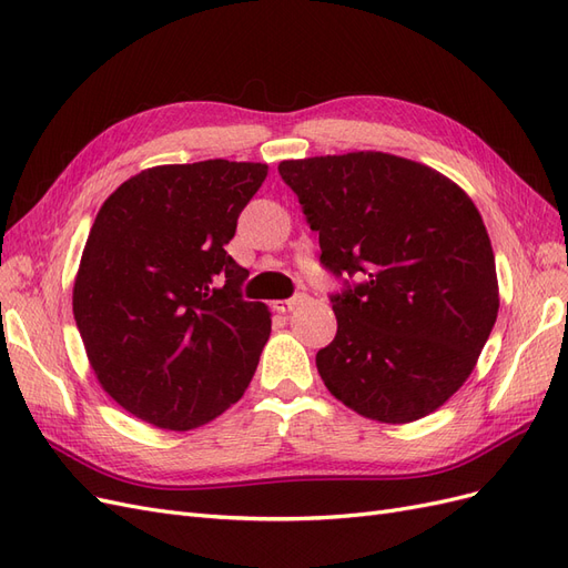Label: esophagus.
Listing matches in <instances>:
<instances>
[{"label":"esophagus","mask_w":568,"mask_h":568,"mask_svg":"<svg viewBox=\"0 0 568 568\" xmlns=\"http://www.w3.org/2000/svg\"><path fill=\"white\" fill-rule=\"evenodd\" d=\"M307 301H311V298H307L305 291H298V294H294V296L286 298V301H277V305H274V307H277L280 313H291V311H296V307H301Z\"/></svg>","instance_id":"esophagus-1"}]
</instances>
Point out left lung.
Returning <instances> with one entry per match:
<instances>
[{"instance_id": "1", "label": "left lung", "mask_w": 568, "mask_h": 568, "mask_svg": "<svg viewBox=\"0 0 568 568\" xmlns=\"http://www.w3.org/2000/svg\"><path fill=\"white\" fill-rule=\"evenodd\" d=\"M320 263L343 288L338 329L317 353L332 395L357 415L407 424L467 382L497 317L495 255L462 189L382 151L280 163Z\"/></svg>"}]
</instances>
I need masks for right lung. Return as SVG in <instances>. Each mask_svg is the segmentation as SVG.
Wrapping results in <instances>:
<instances>
[{
    "label": "right lung",
    "mask_w": 568,
    "mask_h": 568,
    "mask_svg": "<svg viewBox=\"0 0 568 568\" xmlns=\"http://www.w3.org/2000/svg\"><path fill=\"white\" fill-rule=\"evenodd\" d=\"M265 175L222 159L159 165L97 213L73 315L99 384L130 415L189 432L248 388L272 320L242 296L248 270L225 246Z\"/></svg>",
    "instance_id": "right-lung-1"
}]
</instances>
